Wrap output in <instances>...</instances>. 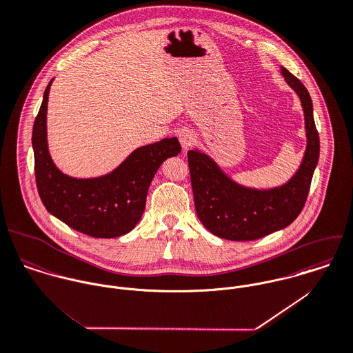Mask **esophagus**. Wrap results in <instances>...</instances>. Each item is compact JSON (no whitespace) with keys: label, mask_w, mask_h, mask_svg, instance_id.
I'll list each match as a JSON object with an SVG mask.
<instances>
[{"label":"esophagus","mask_w":353,"mask_h":353,"mask_svg":"<svg viewBox=\"0 0 353 353\" xmlns=\"http://www.w3.org/2000/svg\"><path fill=\"white\" fill-rule=\"evenodd\" d=\"M194 139H196V137L190 130H182L179 132V142L185 150L189 149L194 143Z\"/></svg>","instance_id":"obj_1"}]
</instances>
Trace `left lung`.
I'll return each mask as SVG.
<instances>
[{"label":"left lung","mask_w":353,"mask_h":353,"mask_svg":"<svg viewBox=\"0 0 353 353\" xmlns=\"http://www.w3.org/2000/svg\"><path fill=\"white\" fill-rule=\"evenodd\" d=\"M285 82L301 101L307 148L296 174L282 186L252 189L229 178L199 149L188 152L196 212L207 230L230 241H252L288 228L301 212L319 160V134L305 86L281 67Z\"/></svg>","instance_id":"obj_1"}]
</instances>
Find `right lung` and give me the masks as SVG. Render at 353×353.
Listing matches in <instances>:
<instances>
[{"instance_id":"obj_1","label":"right lung","mask_w":353,"mask_h":353,"mask_svg":"<svg viewBox=\"0 0 353 353\" xmlns=\"http://www.w3.org/2000/svg\"><path fill=\"white\" fill-rule=\"evenodd\" d=\"M53 79L32 127L34 170L45 208L71 229L94 238L130 233L139 222L150 182L164 160L181 153L178 138L135 149L112 172L78 179L63 174L53 163L46 138L48 99Z\"/></svg>"}]
</instances>
